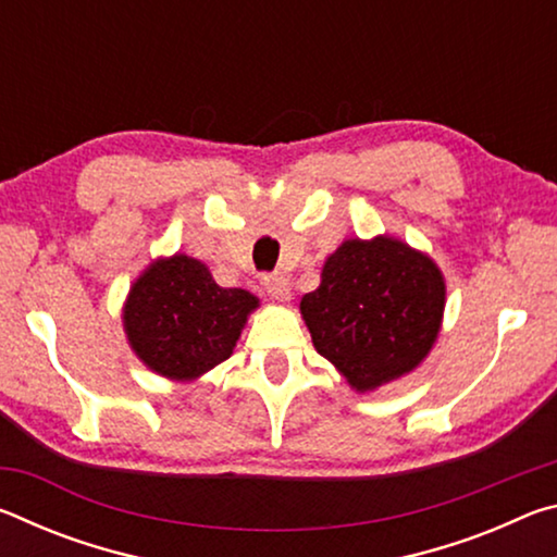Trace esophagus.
<instances>
[{"label":"esophagus","mask_w":557,"mask_h":557,"mask_svg":"<svg viewBox=\"0 0 557 557\" xmlns=\"http://www.w3.org/2000/svg\"><path fill=\"white\" fill-rule=\"evenodd\" d=\"M262 289L268 292V297L277 299V301H287L289 299V282L282 275H265L262 277Z\"/></svg>","instance_id":"34e87169"}]
</instances>
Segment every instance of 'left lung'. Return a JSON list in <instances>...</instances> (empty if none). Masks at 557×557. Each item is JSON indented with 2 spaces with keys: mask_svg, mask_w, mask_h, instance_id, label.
Returning <instances> with one entry per match:
<instances>
[{
  "mask_svg": "<svg viewBox=\"0 0 557 557\" xmlns=\"http://www.w3.org/2000/svg\"><path fill=\"white\" fill-rule=\"evenodd\" d=\"M299 309L317 351L356 391H373L428 356L445 312V280L428 256L388 235L346 240Z\"/></svg>",
  "mask_w": 557,
  "mask_h": 557,
  "instance_id": "obj_1",
  "label": "left lung"
}]
</instances>
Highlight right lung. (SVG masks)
I'll list each match as a JSON object with an SVG mask.
<instances>
[{
    "label": "right lung",
    "mask_w": 557,
    "mask_h": 557,
    "mask_svg": "<svg viewBox=\"0 0 557 557\" xmlns=\"http://www.w3.org/2000/svg\"><path fill=\"white\" fill-rule=\"evenodd\" d=\"M258 297L215 285L203 262L174 256L159 260L129 289L125 332L149 369L191 381L233 354Z\"/></svg>",
    "instance_id": "obj_1"
}]
</instances>
